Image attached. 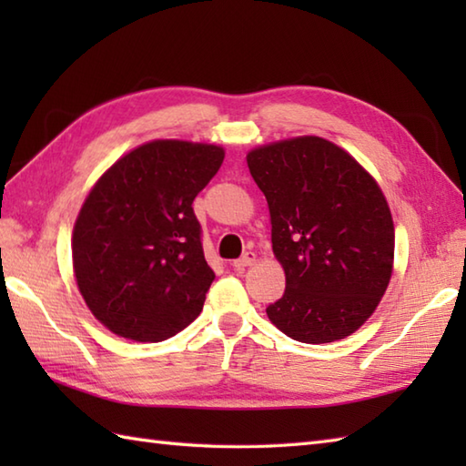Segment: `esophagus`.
<instances>
[{
  "label": "esophagus",
  "mask_w": 466,
  "mask_h": 466,
  "mask_svg": "<svg viewBox=\"0 0 466 466\" xmlns=\"http://www.w3.org/2000/svg\"><path fill=\"white\" fill-rule=\"evenodd\" d=\"M256 262V254L254 252H246L242 258H238V260H234L232 262V266L236 270H242V268H246V266H252Z\"/></svg>",
  "instance_id": "1"
}]
</instances>
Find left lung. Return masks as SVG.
I'll return each instance as SVG.
<instances>
[{
	"label": "left lung",
	"mask_w": 466,
	"mask_h": 466,
	"mask_svg": "<svg viewBox=\"0 0 466 466\" xmlns=\"http://www.w3.org/2000/svg\"><path fill=\"white\" fill-rule=\"evenodd\" d=\"M266 196L272 252L286 276L270 322L306 344L342 340L370 319L394 268V224L374 177L320 136L246 156Z\"/></svg>",
	"instance_id": "1"
}]
</instances>
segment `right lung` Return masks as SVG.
Segmentation results:
<instances>
[{"label":"right lung","mask_w":466,"mask_h":466,"mask_svg":"<svg viewBox=\"0 0 466 466\" xmlns=\"http://www.w3.org/2000/svg\"><path fill=\"white\" fill-rule=\"evenodd\" d=\"M224 162V147L152 140L97 177L76 218L74 276L107 330L160 342L202 312L214 272L192 202Z\"/></svg>","instance_id":"right-lung-1"}]
</instances>
